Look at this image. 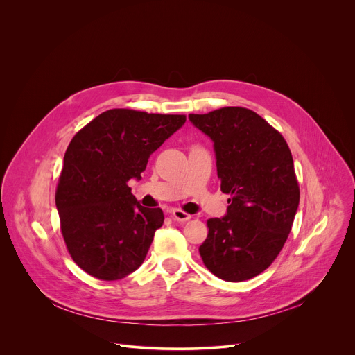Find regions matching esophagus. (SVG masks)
Wrapping results in <instances>:
<instances>
[{
	"instance_id": "34e87169",
	"label": "esophagus",
	"mask_w": 355,
	"mask_h": 355,
	"mask_svg": "<svg viewBox=\"0 0 355 355\" xmlns=\"http://www.w3.org/2000/svg\"><path fill=\"white\" fill-rule=\"evenodd\" d=\"M171 216H173V219L177 220V222H187V220L191 219V215L182 212L181 209H173V211H171Z\"/></svg>"
}]
</instances>
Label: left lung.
<instances>
[{"mask_svg":"<svg viewBox=\"0 0 355 355\" xmlns=\"http://www.w3.org/2000/svg\"><path fill=\"white\" fill-rule=\"evenodd\" d=\"M188 118L214 141L220 189L230 195L226 215L208 220L202 261L229 282L254 278L279 254L297 211L291 150L279 132L245 108Z\"/></svg>","mask_w":355,"mask_h":355,"instance_id":"left-lung-1","label":"left lung"}]
</instances>
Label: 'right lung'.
<instances>
[{"mask_svg":"<svg viewBox=\"0 0 355 355\" xmlns=\"http://www.w3.org/2000/svg\"><path fill=\"white\" fill-rule=\"evenodd\" d=\"M184 123L185 115L110 110L70 141L56 208L70 256L87 274L116 281L144 261L164 215L141 207L128 182L141 178L150 155Z\"/></svg>","mask_w":355,"mask_h":355,"instance_id":"right-lung-1","label":"right lung"}]
</instances>
